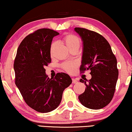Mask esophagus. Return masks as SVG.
<instances>
[{"label": "esophagus", "instance_id": "obj_1", "mask_svg": "<svg viewBox=\"0 0 132 132\" xmlns=\"http://www.w3.org/2000/svg\"><path fill=\"white\" fill-rule=\"evenodd\" d=\"M72 83H77L78 82V81L77 80H76L75 79V78H72Z\"/></svg>", "mask_w": 132, "mask_h": 132}]
</instances>
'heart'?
Here are the masks:
<instances>
[{
    "label": "heart",
    "mask_w": 132,
    "mask_h": 132,
    "mask_svg": "<svg viewBox=\"0 0 132 132\" xmlns=\"http://www.w3.org/2000/svg\"><path fill=\"white\" fill-rule=\"evenodd\" d=\"M63 43L68 49L71 50L72 48L79 47L80 45V40L76 35H68L64 38ZM56 46H57L56 42H53L52 43L51 48H50V54L52 56L54 55ZM77 66L78 63L76 61H68V62L63 63L61 64L62 69L69 74H73Z\"/></svg>",
    "instance_id": "obj_1"
}]
</instances>
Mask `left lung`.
I'll list each match as a JSON object with an SVG mask.
<instances>
[{"label":"left lung","mask_w":132,"mask_h":132,"mask_svg":"<svg viewBox=\"0 0 132 132\" xmlns=\"http://www.w3.org/2000/svg\"><path fill=\"white\" fill-rule=\"evenodd\" d=\"M83 42L80 71L90 70L91 78L80 80L85 83L84 93L78 96L83 106L101 109L110 102L114 96L118 78L117 60L111 46L101 35L83 28L74 29Z\"/></svg>","instance_id":"1"}]
</instances>
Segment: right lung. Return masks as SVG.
I'll return each instance as SVG.
<instances>
[{
	"label": "right lung",
	"mask_w": 132,
	"mask_h": 132,
	"mask_svg": "<svg viewBox=\"0 0 132 132\" xmlns=\"http://www.w3.org/2000/svg\"><path fill=\"white\" fill-rule=\"evenodd\" d=\"M59 35L49 29H41L27 36L20 44L14 63L15 83L27 104L40 113L56 109L63 93L72 83L66 73L50 78L45 66L51 62L50 48L52 39Z\"/></svg>",
	"instance_id": "1"
}]
</instances>
